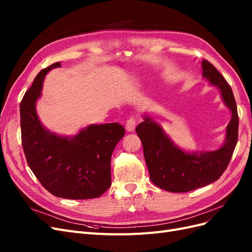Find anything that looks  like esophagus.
Here are the masks:
<instances>
[{
  "label": "esophagus",
  "mask_w": 252,
  "mask_h": 252,
  "mask_svg": "<svg viewBox=\"0 0 252 252\" xmlns=\"http://www.w3.org/2000/svg\"><path fill=\"white\" fill-rule=\"evenodd\" d=\"M135 124H136V120L133 117H130L127 122H126V130L127 131H133L135 128Z\"/></svg>",
  "instance_id": "obj_1"
}]
</instances>
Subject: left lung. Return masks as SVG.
Instances as JSON below:
<instances>
[{
	"label": "left lung",
	"mask_w": 252,
	"mask_h": 252,
	"mask_svg": "<svg viewBox=\"0 0 252 252\" xmlns=\"http://www.w3.org/2000/svg\"><path fill=\"white\" fill-rule=\"evenodd\" d=\"M203 77L217 86L227 107L232 112L222 148L204 154H186L169 140L161 126L145 117L135 128L142 144L150 180L170 192H188L217 181L226 170L238 143L239 116L232 89L217 68L202 61Z\"/></svg>",
	"instance_id": "left-lung-1"
}]
</instances>
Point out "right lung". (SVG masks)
<instances>
[{
    "label": "right lung",
    "instance_id": "right-lung-1",
    "mask_svg": "<svg viewBox=\"0 0 252 252\" xmlns=\"http://www.w3.org/2000/svg\"><path fill=\"white\" fill-rule=\"evenodd\" d=\"M57 62L42 69L20 104L23 150L30 169L42 186L58 197L88 200L101 196L111 186L110 159L125 134L118 123L90 125L73 138L45 129L36 116L44 77Z\"/></svg>",
    "mask_w": 252,
    "mask_h": 252
}]
</instances>
